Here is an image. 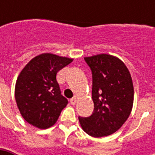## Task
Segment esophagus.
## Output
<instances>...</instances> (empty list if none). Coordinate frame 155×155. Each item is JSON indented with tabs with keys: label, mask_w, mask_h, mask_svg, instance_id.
<instances>
[{
	"label": "esophagus",
	"mask_w": 155,
	"mask_h": 155,
	"mask_svg": "<svg viewBox=\"0 0 155 155\" xmlns=\"http://www.w3.org/2000/svg\"><path fill=\"white\" fill-rule=\"evenodd\" d=\"M77 102H78V97L75 96L74 97H72V98L71 99V104H72V105H75V104H77Z\"/></svg>",
	"instance_id": "34e87169"
}]
</instances>
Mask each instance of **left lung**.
<instances>
[{
    "mask_svg": "<svg viewBox=\"0 0 155 155\" xmlns=\"http://www.w3.org/2000/svg\"><path fill=\"white\" fill-rule=\"evenodd\" d=\"M92 72L94 112L78 117L83 130L92 137L114 134L127 121L134 103L130 72L120 58L110 54L85 57Z\"/></svg>",
    "mask_w": 155,
    "mask_h": 155,
    "instance_id": "obj_1",
    "label": "left lung"
}]
</instances>
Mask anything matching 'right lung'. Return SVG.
<instances>
[{
    "label": "right lung",
    "mask_w": 155,
    "mask_h": 155,
    "mask_svg": "<svg viewBox=\"0 0 155 155\" xmlns=\"http://www.w3.org/2000/svg\"><path fill=\"white\" fill-rule=\"evenodd\" d=\"M72 58L52 53L34 57L22 69L15 84L17 107L25 121L40 129L53 126L68 101L61 95L57 73Z\"/></svg>",
    "instance_id": "add662e5"
}]
</instances>
